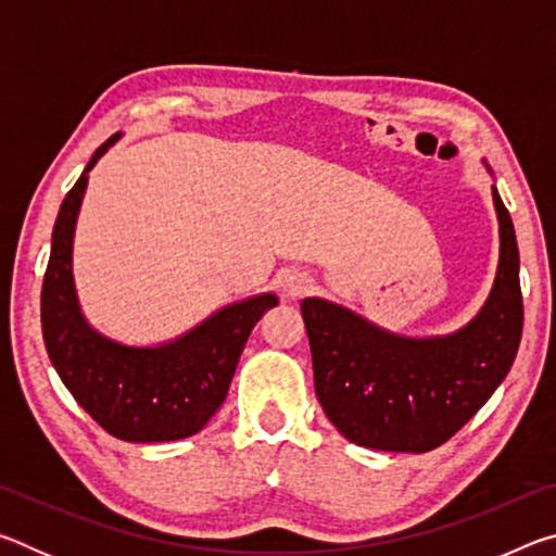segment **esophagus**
Returning a JSON list of instances; mask_svg holds the SVG:
<instances>
[{
    "instance_id": "esophagus-1",
    "label": "esophagus",
    "mask_w": 556,
    "mask_h": 556,
    "mask_svg": "<svg viewBox=\"0 0 556 556\" xmlns=\"http://www.w3.org/2000/svg\"><path fill=\"white\" fill-rule=\"evenodd\" d=\"M316 287V279L308 275V271L301 269H287L285 277H281V289L289 299H301L306 294H312Z\"/></svg>"
}]
</instances>
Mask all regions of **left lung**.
Wrapping results in <instances>:
<instances>
[{
    "mask_svg": "<svg viewBox=\"0 0 556 556\" xmlns=\"http://www.w3.org/2000/svg\"><path fill=\"white\" fill-rule=\"evenodd\" d=\"M491 193L501 238L495 279L478 314L456 331L404 336L336 301H301L316 397L353 444L402 454L437 448L510 372L522 336L520 252L495 184Z\"/></svg>",
    "mask_w": 556,
    "mask_h": 556,
    "instance_id": "obj_1",
    "label": "left lung"
}]
</instances>
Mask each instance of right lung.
Listing matches in <instances>:
<instances>
[{
  "mask_svg": "<svg viewBox=\"0 0 556 556\" xmlns=\"http://www.w3.org/2000/svg\"><path fill=\"white\" fill-rule=\"evenodd\" d=\"M119 139L122 131L92 154L61 203L41 291L43 343L75 402L112 437L176 441L199 434L220 409L252 328L279 296L262 291L232 301L162 343H125L98 331L75 289L73 240L90 172Z\"/></svg>",
  "mask_w": 556,
  "mask_h": 556,
  "instance_id": "right-lung-1",
  "label": "right lung"
}]
</instances>
